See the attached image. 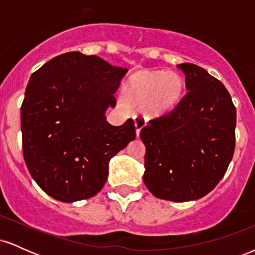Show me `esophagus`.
<instances>
[{
  "instance_id": "34e87169",
  "label": "esophagus",
  "mask_w": 255,
  "mask_h": 255,
  "mask_svg": "<svg viewBox=\"0 0 255 255\" xmlns=\"http://www.w3.org/2000/svg\"><path fill=\"white\" fill-rule=\"evenodd\" d=\"M144 121L141 119H135L134 120V128H135V137L140 136V131L144 128Z\"/></svg>"
}]
</instances>
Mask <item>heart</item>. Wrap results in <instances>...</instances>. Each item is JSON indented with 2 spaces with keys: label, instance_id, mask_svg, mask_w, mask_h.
Wrapping results in <instances>:
<instances>
[{
  "label": "heart",
  "instance_id": "obj_1",
  "mask_svg": "<svg viewBox=\"0 0 255 255\" xmlns=\"http://www.w3.org/2000/svg\"><path fill=\"white\" fill-rule=\"evenodd\" d=\"M186 91V80L175 72L144 69L134 73L125 86V97L134 105H144L147 118L160 119L178 107Z\"/></svg>",
  "mask_w": 255,
  "mask_h": 255
}]
</instances>
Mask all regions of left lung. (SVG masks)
<instances>
[{"instance_id":"1","label":"left lung","mask_w":255,"mask_h":255,"mask_svg":"<svg viewBox=\"0 0 255 255\" xmlns=\"http://www.w3.org/2000/svg\"><path fill=\"white\" fill-rule=\"evenodd\" d=\"M188 93L164 118L140 131L145 186L169 201L205 197L224 176L235 150L236 109L225 86L204 68L178 64Z\"/></svg>"}]
</instances>
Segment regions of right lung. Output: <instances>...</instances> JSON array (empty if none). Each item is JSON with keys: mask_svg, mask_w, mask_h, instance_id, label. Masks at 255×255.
Returning <instances> with one entry per match:
<instances>
[{"mask_svg": "<svg viewBox=\"0 0 255 255\" xmlns=\"http://www.w3.org/2000/svg\"><path fill=\"white\" fill-rule=\"evenodd\" d=\"M128 69L72 51L31 75L21 105L24 159L31 176L62 203L95 197L109 160L135 139L134 121L111 126L114 93Z\"/></svg>", "mask_w": 255, "mask_h": 255, "instance_id": "1", "label": "right lung"}]
</instances>
